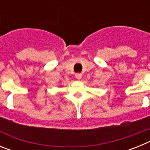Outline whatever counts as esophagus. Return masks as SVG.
<instances>
[{
    "instance_id": "1",
    "label": "esophagus",
    "mask_w": 150,
    "mask_h": 150,
    "mask_svg": "<svg viewBox=\"0 0 150 150\" xmlns=\"http://www.w3.org/2000/svg\"><path fill=\"white\" fill-rule=\"evenodd\" d=\"M75 76H76V78L77 79H80L82 78V74H79V73H78V74H76Z\"/></svg>"
}]
</instances>
